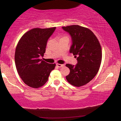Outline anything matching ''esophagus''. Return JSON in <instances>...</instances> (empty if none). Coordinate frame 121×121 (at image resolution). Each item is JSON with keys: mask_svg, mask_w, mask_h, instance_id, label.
I'll return each mask as SVG.
<instances>
[{"mask_svg": "<svg viewBox=\"0 0 121 121\" xmlns=\"http://www.w3.org/2000/svg\"><path fill=\"white\" fill-rule=\"evenodd\" d=\"M56 65L58 66V67H59V68H61V67H62L64 66V65H61V64H59V63H57L56 64Z\"/></svg>", "mask_w": 121, "mask_h": 121, "instance_id": "esophagus-1", "label": "esophagus"}]
</instances>
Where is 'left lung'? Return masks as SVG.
Listing matches in <instances>:
<instances>
[{"label":"left lung","instance_id":"8db88e82","mask_svg":"<svg viewBox=\"0 0 121 121\" xmlns=\"http://www.w3.org/2000/svg\"><path fill=\"white\" fill-rule=\"evenodd\" d=\"M72 38L70 52L77 58L76 65L67 64L70 73L66 76L72 85L80 87L86 84L97 75L102 60L101 47L97 37L87 28L78 25L63 26Z\"/></svg>","mask_w":121,"mask_h":121}]
</instances>
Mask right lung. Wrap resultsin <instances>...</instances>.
Listing matches in <instances>:
<instances>
[{"label": "right lung", "instance_id": "obj_1", "mask_svg": "<svg viewBox=\"0 0 121 121\" xmlns=\"http://www.w3.org/2000/svg\"><path fill=\"white\" fill-rule=\"evenodd\" d=\"M56 28L32 29L18 42L15 52L16 70L29 86L37 89L43 86L56 67L55 63H48L39 59V56H44L47 42Z\"/></svg>", "mask_w": 121, "mask_h": 121}]
</instances>
